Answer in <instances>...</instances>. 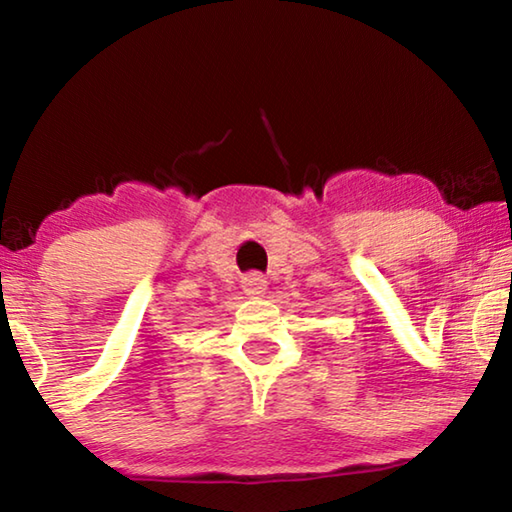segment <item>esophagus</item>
Returning <instances> with one entry per match:
<instances>
[{"mask_svg":"<svg viewBox=\"0 0 512 512\" xmlns=\"http://www.w3.org/2000/svg\"><path fill=\"white\" fill-rule=\"evenodd\" d=\"M241 287H244L246 296H253V298L262 296L264 289H266V277L262 273L253 271V273H248L244 280H241Z\"/></svg>","mask_w":512,"mask_h":512,"instance_id":"obj_1","label":"esophagus"}]
</instances>
